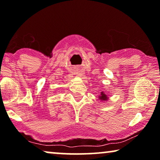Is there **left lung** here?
<instances>
[{
	"instance_id": "obj_1",
	"label": "left lung",
	"mask_w": 160,
	"mask_h": 160,
	"mask_svg": "<svg viewBox=\"0 0 160 160\" xmlns=\"http://www.w3.org/2000/svg\"><path fill=\"white\" fill-rule=\"evenodd\" d=\"M99 99H100L102 102H107V101L109 99V97H107V94H105L104 92H102L100 95L99 96Z\"/></svg>"
}]
</instances>
